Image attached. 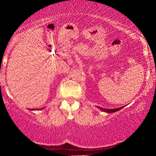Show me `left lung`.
I'll use <instances>...</instances> for the list:
<instances>
[{
    "label": "left lung",
    "mask_w": 156,
    "mask_h": 156,
    "mask_svg": "<svg viewBox=\"0 0 156 156\" xmlns=\"http://www.w3.org/2000/svg\"><path fill=\"white\" fill-rule=\"evenodd\" d=\"M98 108H99L100 109H101V110H103V111H104V112H108V113H113V112H117V111H119V110H120L121 108H122L123 107H120V108H114V109H108V108H101V107H98Z\"/></svg>",
    "instance_id": "obj_1"
}]
</instances>
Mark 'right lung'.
Segmentation results:
<instances>
[{"instance_id":"1","label":"right lung","mask_w":156,"mask_h":156,"mask_svg":"<svg viewBox=\"0 0 156 156\" xmlns=\"http://www.w3.org/2000/svg\"><path fill=\"white\" fill-rule=\"evenodd\" d=\"M31 110H38V109H34L33 108V109H31Z\"/></svg>"}]
</instances>
